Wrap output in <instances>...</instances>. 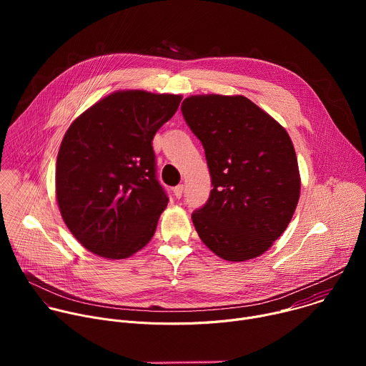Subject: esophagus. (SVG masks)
I'll return each instance as SVG.
<instances>
[{
    "instance_id": "esophagus-1",
    "label": "esophagus",
    "mask_w": 366,
    "mask_h": 366,
    "mask_svg": "<svg viewBox=\"0 0 366 366\" xmlns=\"http://www.w3.org/2000/svg\"><path fill=\"white\" fill-rule=\"evenodd\" d=\"M182 194H184V185L181 184V185H177L175 188H174V195H175V198H181L182 197Z\"/></svg>"
}]
</instances>
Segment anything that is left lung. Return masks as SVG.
I'll list each match as a JSON object with an SVG mask.
<instances>
[{
    "mask_svg": "<svg viewBox=\"0 0 366 366\" xmlns=\"http://www.w3.org/2000/svg\"><path fill=\"white\" fill-rule=\"evenodd\" d=\"M182 116L199 139L213 189L192 223L229 262L265 253L288 227L301 179L287 130L243 95H191Z\"/></svg>",
    "mask_w": 366,
    "mask_h": 366,
    "instance_id": "1",
    "label": "left lung"
}]
</instances>
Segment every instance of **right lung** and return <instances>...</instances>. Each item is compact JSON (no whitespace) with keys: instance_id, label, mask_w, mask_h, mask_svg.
Segmentation results:
<instances>
[{"instance_id":"1","label":"right lung","mask_w":366,"mask_h":366,"mask_svg":"<svg viewBox=\"0 0 366 366\" xmlns=\"http://www.w3.org/2000/svg\"><path fill=\"white\" fill-rule=\"evenodd\" d=\"M181 99L116 91L69 126L56 161V198L66 227L89 252L126 259L153 237L168 197L156 179L152 140Z\"/></svg>"}]
</instances>
